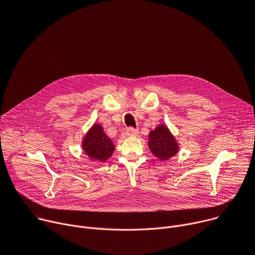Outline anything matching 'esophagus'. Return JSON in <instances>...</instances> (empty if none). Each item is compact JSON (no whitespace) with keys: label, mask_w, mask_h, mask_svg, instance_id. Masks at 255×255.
<instances>
[{"label":"esophagus","mask_w":255,"mask_h":255,"mask_svg":"<svg viewBox=\"0 0 255 255\" xmlns=\"http://www.w3.org/2000/svg\"><path fill=\"white\" fill-rule=\"evenodd\" d=\"M123 134H124V136H137L139 134V131H138V129L130 127V128H127Z\"/></svg>","instance_id":"1"}]
</instances>
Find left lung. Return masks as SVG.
Returning <instances> with one entry per match:
<instances>
[{
  "label": "left lung",
  "mask_w": 255,
  "mask_h": 255,
  "mask_svg": "<svg viewBox=\"0 0 255 255\" xmlns=\"http://www.w3.org/2000/svg\"><path fill=\"white\" fill-rule=\"evenodd\" d=\"M148 146L151 152L160 160L169 159L178 150L174 137L164 125L158 126L149 133Z\"/></svg>",
  "instance_id": "8db88e82"
}]
</instances>
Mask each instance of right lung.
I'll use <instances>...</instances> for the list:
<instances>
[{"mask_svg": "<svg viewBox=\"0 0 255 255\" xmlns=\"http://www.w3.org/2000/svg\"><path fill=\"white\" fill-rule=\"evenodd\" d=\"M83 147L87 155L96 161L107 160L115 150L112 140L105 134L100 125H94L91 128L83 141Z\"/></svg>", "mask_w": 255, "mask_h": 255, "instance_id": "right-lung-1", "label": "right lung"}]
</instances>
